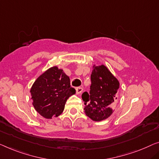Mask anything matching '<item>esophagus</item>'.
<instances>
[{
    "mask_svg": "<svg viewBox=\"0 0 159 159\" xmlns=\"http://www.w3.org/2000/svg\"><path fill=\"white\" fill-rule=\"evenodd\" d=\"M75 91H76V93L77 94L81 93V92L83 91V88H81V87L75 88Z\"/></svg>",
    "mask_w": 159,
    "mask_h": 159,
    "instance_id": "esophagus-1",
    "label": "esophagus"
}]
</instances>
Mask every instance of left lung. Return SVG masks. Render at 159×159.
I'll list each match as a JSON object with an SVG mask.
<instances>
[{
  "label": "left lung",
  "mask_w": 159,
  "mask_h": 159,
  "mask_svg": "<svg viewBox=\"0 0 159 159\" xmlns=\"http://www.w3.org/2000/svg\"><path fill=\"white\" fill-rule=\"evenodd\" d=\"M90 91L82 94L84 111L95 121L108 118L116 103L119 82L105 66H93L91 75Z\"/></svg>",
  "instance_id": "8db88e82"
}]
</instances>
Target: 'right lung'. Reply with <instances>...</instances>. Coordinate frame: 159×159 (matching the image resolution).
<instances>
[{"label":"right lung","mask_w":159,"mask_h":159,"mask_svg":"<svg viewBox=\"0 0 159 159\" xmlns=\"http://www.w3.org/2000/svg\"><path fill=\"white\" fill-rule=\"evenodd\" d=\"M75 93L69 77L56 66L40 75L30 89L35 109L46 118L61 114L67 99Z\"/></svg>","instance_id":"add662e5"}]
</instances>
